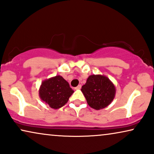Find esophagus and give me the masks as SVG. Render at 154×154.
Segmentation results:
<instances>
[{"label": "esophagus", "instance_id": "1", "mask_svg": "<svg viewBox=\"0 0 154 154\" xmlns=\"http://www.w3.org/2000/svg\"><path fill=\"white\" fill-rule=\"evenodd\" d=\"M81 88V85H79L77 86V87H75V90H80Z\"/></svg>", "mask_w": 154, "mask_h": 154}]
</instances>
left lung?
<instances>
[{
	"label": "left lung",
	"instance_id": "obj_1",
	"mask_svg": "<svg viewBox=\"0 0 154 154\" xmlns=\"http://www.w3.org/2000/svg\"><path fill=\"white\" fill-rule=\"evenodd\" d=\"M81 91L89 106L96 110L104 109L115 97L116 88L109 78L102 75H91L88 78Z\"/></svg>",
	"mask_w": 154,
	"mask_h": 154
}]
</instances>
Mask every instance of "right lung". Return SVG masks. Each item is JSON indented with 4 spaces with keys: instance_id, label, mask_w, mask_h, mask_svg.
Here are the masks:
<instances>
[{
    "instance_id": "right-lung-1",
    "label": "right lung",
    "mask_w": 154,
    "mask_h": 154,
    "mask_svg": "<svg viewBox=\"0 0 154 154\" xmlns=\"http://www.w3.org/2000/svg\"><path fill=\"white\" fill-rule=\"evenodd\" d=\"M73 93L66 80L61 75H56L42 82L39 89L41 100L52 109H57L64 106Z\"/></svg>"
}]
</instances>
